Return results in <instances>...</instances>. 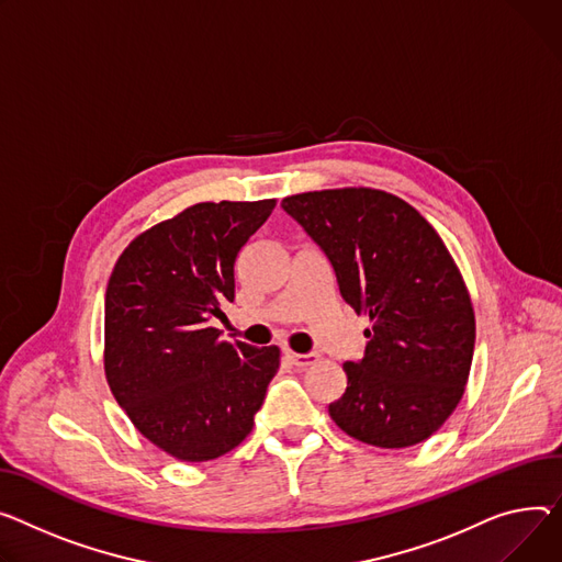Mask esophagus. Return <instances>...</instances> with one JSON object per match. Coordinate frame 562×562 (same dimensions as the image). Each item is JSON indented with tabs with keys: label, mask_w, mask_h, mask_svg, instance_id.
Wrapping results in <instances>:
<instances>
[{
	"label": "esophagus",
	"mask_w": 562,
	"mask_h": 562,
	"mask_svg": "<svg viewBox=\"0 0 562 562\" xmlns=\"http://www.w3.org/2000/svg\"><path fill=\"white\" fill-rule=\"evenodd\" d=\"M282 352H284V357L289 359V363H293L295 368H307V366H314V363L318 361V355H314V352L297 355V352H293V350H289V348H284Z\"/></svg>",
	"instance_id": "34e87169"
}]
</instances>
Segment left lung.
<instances>
[{"label":"left lung","instance_id":"8db88e82","mask_svg":"<svg viewBox=\"0 0 562 562\" xmlns=\"http://www.w3.org/2000/svg\"><path fill=\"white\" fill-rule=\"evenodd\" d=\"M282 207L372 323L363 359L344 363L331 420L386 450L427 440L461 402L474 352V310L450 250L416 207L368 187L295 194Z\"/></svg>","mask_w":562,"mask_h":562}]
</instances>
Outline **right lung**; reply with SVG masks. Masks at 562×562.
<instances>
[{"label":"right lung","mask_w":562,"mask_h":562,"mask_svg":"<svg viewBox=\"0 0 562 562\" xmlns=\"http://www.w3.org/2000/svg\"><path fill=\"white\" fill-rule=\"evenodd\" d=\"M276 201L196 203L135 237L105 289L108 386L137 431L178 461H212L250 434L278 346L223 341L235 261Z\"/></svg>","instance_id":"add662e5"}]
</instances>
